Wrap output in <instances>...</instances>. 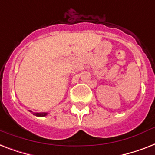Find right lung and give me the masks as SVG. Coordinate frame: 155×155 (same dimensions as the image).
Returning <instances> with one entry per match:
<instances>
[{
    "label": "right lung",
    "mask_w": 155,
    "mask_h": 155,
    "mask_svg": "<svg viewBox=\"0 0 155 155\" xmlns=\"http://www.w3.org/2000/svg\"><path fill=\"white\" fill-rule=\"evenodd\" d=\"M33 114H35L36 116H45L47 113L42 112V113H33Z\"/></svg>",
    "instance_id": "add662e5"
}]
</instances>
